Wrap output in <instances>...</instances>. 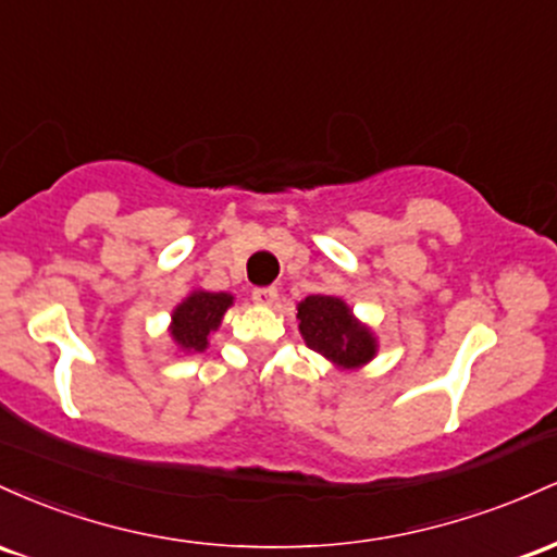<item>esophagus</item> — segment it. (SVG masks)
<instances>
[{
  "label": "esophagus",
  "instance_id": "obj_1",
  "mask_svg": "<svg viewBox=\"0 0 557 557\" xmlns=\"http://www.w3.org/2000/svg\"><path fill=\"white\" fill-rule=\"evenodd\" d=\"M252 299L260 305H273L278 299V289L276 286H258V289L252 292Z\"/></svg>",
  "mask_w": 557,
  "mask_h": 557
}]
</instances>
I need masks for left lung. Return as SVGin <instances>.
<instances>
[{
  "mask_svg": "<svg viewBox=\"0 0 557 557\" xmlns=\"http://www.w3.org/2000/svg\"><path fill=\"white\" fill-rule=\"evenodd\" d=\"M305 345L339 368H360L376 355V336L362 326L345 299L310 295L297 305Z\"/></svg>",
  "mask_w": 557,
  "mask_h": 557,
  "instance_id": "left-lung-1",
  "label": "left lung"
}]
</instances>
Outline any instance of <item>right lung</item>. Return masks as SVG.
Returning <instances> with one entry per match:
<instances>
[{"label":"right lung","mask_w":557,"mask_h":557,"mask_svg":"<svg viewBox=\"0 0 557 557\" xmlns=\"http://www.w3.org/2000/svg\"><path fill=\"white\" fill-rule=\"evenodd\" d=\"M234 305L226 292H191L184 302L176 305L171 315V336L184 352H205L208 336L218 331L223 312Z\"/></svg>","instance_id":"1"}]
</instances>
